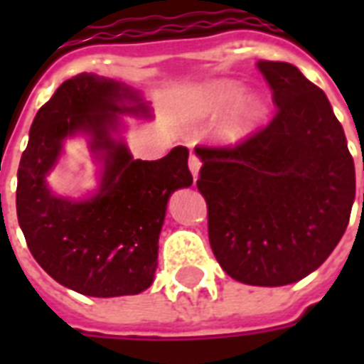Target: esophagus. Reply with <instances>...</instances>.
<instances>
[{
    "label": "esophagus",
    "instance_id": "esophagus-1",
    "mask_svg": "<svg viewBox=\"0 0 364 364\" xmlns=\"http://www.w3.org/2000/svg\"><path fill=\"white\" fill-rule=\"evenodd\" d=\"M200 166H202V162H200L198 156H196V154H191V156H188V168H191V173H193L194 181H196V177H198Z\"/></svg>",
    "mask_w": 364,
    "mask_h": 364
}]
</instances>
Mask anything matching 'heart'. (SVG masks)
<instances>
[{
  "mask_svg": "<svg viewBox=\"0 0 364 364\" xmlns=\"http://www.w3.org/2000/svg\"><path fill=\"white\" fill-rule=\"evenodd\" d=\"M240 94H242V87L238 82H208V85L188 90L183 96L181 115L188 121L213 119L227 109L228 105L234 104ZM266 113H268V105H266L264 98L259 94H247L230 109L219 132L227 141H240L243 137H247L251 132L257 130V126L266 119Z\"/></svg>",
  "mask_w": 364,
  "mask_h": 364,
  "instance_id": "1",
  "label": "heart"
}]
</instances>
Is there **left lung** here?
I'll list each match as a JSON object with an SVG mask.
<instances>
[{
	"mask_svg": "<svg viewBox=\"0 0 364 364\" xmlns=\"http://www.w3.org/2000/svg\"><path fill=\"white\" fill-rule=\"evenodd\" d=\"M257 68L276 115L236 145L194 147L196 185L223 270L247 285L279 287L317 270L344 236L355 166L321 88L287 62L259 60Z\"/></svg>",
	"mask_w": 364,
	"mask_h": 364,
	"instance_id": "obj_1",
	"label": "left lung"
}]
</instances>
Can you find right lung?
Wrapping results in <instances>:
<instances>
[{
  "label": "right lung",
  "mask_w": 364,
  "mask_h": 364,
  "mask_svg": "<svg viewBox=\"0 0 364 364\" xmlns=\"http://www.w3.org/2000/svg\"><path fill=\"white\" fill-rule=\"evenodd\" d=\"M124 113L151 117L124 82L79 73L37 111L20 159L16 215L26 243L48 276L87 296H124L151 287L168 198L193 185L187 147H173L160 160L132 159L115 137ZM75 133L91 136L105 164L99 193L81 203L54 197L44 181L63 139Z\"/></svg>",
  "instance_id": "obj_1"
}]
</instances>
